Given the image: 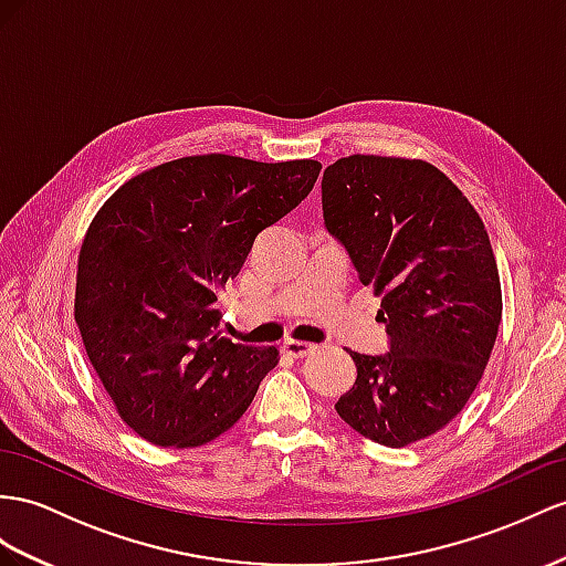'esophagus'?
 Listing matches in <instances>:
<instances>
[{
  "label": "esophagus",
  "mask_w": 566,
  "mask_h": 566,
  "mask_svg": "<svg viewBox=\"0 0 566 566\" xmlns=\"http://www.w3.org/2000/svg\"><path fill=\"white\" fill-rule=\"evenodd\" d=\"M282 349H284V354L294 356V358H306V356H311V354L317 349V346H315V344H311V342L286 339V342L282 344Z\"/></svg>",
  "instance_id": "1"
}]
</instances>
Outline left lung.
Returning <instances> with one entry per match:
<instances>
[{
    "label": "left lung",
    "mask_w": 566,
    "mask_h": 566,
    "mask_svg": "<svg viewBox=\"0 0 566 566\" xmlns=\"http://www.w3.org/2000/svg\"><path fill=\"white\" fill-rule=\"evenodd\" d=\"M325 227L380 298L387 356L352 352L342 421L385 447L442 430L481 382L502 286L481 214L426 159L349 155L325 169Z\"/></svg>",
    "instance_id": "left-lung-1"
}]
</instances>
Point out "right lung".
<instances>
[{"label": "right lung", "instance_id": "1", "mask_svg": "<svg viewBox=\"0 0 566 566\" xmlns=\"http://www.w3.org/2000/svg\"><path fill=\"white\" fill-rule=\"evenodd\" d=\"M317 159L191 155L114 191L85 231L74 317L122 421L143 440L208 444L251 407L277 346L231 342L217 298L260 231L313 191Z\"/></svg>", "mask_w": 566, "mask_h": 566}]
</instances>
